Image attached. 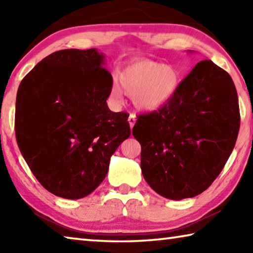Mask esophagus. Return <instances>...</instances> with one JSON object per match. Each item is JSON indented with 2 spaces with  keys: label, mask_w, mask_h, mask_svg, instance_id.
Wrapping results in <instances>:
<instances>
[{
  "label": "esophagus",
  "mask_w": 253,
  "mask_h": 253,
  "mask_svg": "<svg viewBox=\"0 0 253 253\" xmlns=\"http://www.w3.org/2000/svg\"><path fill=\"white\" fill-rule=\"evenodd\" d=\"M128 123H129L130 128L134 127L135 123H136V116H135L134 114H130V115H129V117H128Z\"/></svg>",
  "instance_id": "esophagus-1"
}]
</instances>
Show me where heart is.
Returning <instances> with one entry per match:
<instances>
[{
	"mask_svg": "<svg viewBox=\"0 0 253 253\" xmlns=\"http://www.w3.org/2000/svg\"><path fill=\"white\" fill-rule=\"evenodd\" d=\"M181 78L172 66L138 60L127 65L119 74V81L114 79L110 96L119 99L124 91L132 96L136 108L154 111L168 106L177 93Z\"/></svg>",
	"mask_w": 253,
	"mask_h": 253,
	"instance_id": "heart-1",
	"label": "heart"
}]
</instances>
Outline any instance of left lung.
<instances>
[{"label":"left lung","instance_id":"left-lung-1","mask_svg":"<svg viewBox=\"0 0 253 253\" xmlns=\"http://www.w3.org/2000/svg\"><path fill=\"white\" fill-rule=\"evenodd\" d=\"M239 128L232 78L211 60L200 61L168 106L139 115L132 128L144 178L166 199L194 198L223 169Z\"/></svg>","mask_w":253,"mask_h":253}]
</instances>
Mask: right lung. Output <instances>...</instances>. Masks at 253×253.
Masks as SVG:
<instances>
[{
    "label": "right lung",
    "instance_id": "right-lung-1",
    "mask_svg": "<svg viewBox=\"0 0 253 253\" xmlns=\"http://www.w3.org/2000/svg\"><path fill=\"white\" fill-rule=\"evenodd\" d=\"M97 49L55 51L21 81L15 136L39 183L77 200L104 181L110 157L130 136L127 113L107 106L113 77Z\"/></svg>",
    "mask_w": 253,
    "mask_h": 253
}]
</instances>
